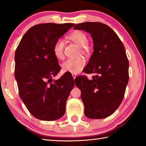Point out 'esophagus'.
<instances>
[{
    "mask_svg": "<svg viewBox=\"0 0 146 146\" xmlns=\"http://www.w3.org/2000/svg\"><path fill=\"white\" fill-rule=\"evenodd\" d=\"M72 76H73V79H75V78L76 77V75L75 73H72Z\"/></svg>",
    "mask_w": 146,
    "mask_h": 146,
    "instance_id": "obj_1",
    "label": "esophagus"
}]
</instances>
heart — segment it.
Instances as JSON below:
<instances>
[{"instance_id":"b5f03b06","label":"heart","mask_w":146,"mask_h":146,"mask_svg":"<svg viewBox=\"0 0 146 146\" xmlns=\"http://www.w3.org/2000/svg\"><path fill=\"white\" fill-rule=\"evenodd\" d=\"M68 38L77 44L81 48V52L84 54L89 53L90 46L88 44V37L84 32L76 30L71 33L68 36ZM53 52L55 57L59 59H62L64 57V42L61 39H58L55 41L53 46ZM86 61L84 58L78 59H69L62 64V69L64 72L71 73H78L82 70Z\"/></svg>"}]
</instances>
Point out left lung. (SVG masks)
Segmentation results:
<instances>
[{
	"label": "left lung",
	"mask_w": 146,
	"mask_h": 146,
	"mask_svg": "<svg viewBox=\"0 0 146 146\" xmlns=\"http://www.w3.org/2000/svg\"><path fill=\"white\" fill-rule=\"evenodd\" d=\"M73 28L91 34L94 43V52L84 72L95 75L92 80L86 76L75 79L81 91L84 113L90 119L107 117L121 105L128 83L125 48L117 34L104 23L84 22Z\"/></svg>",
	"instance_id": "left-lung-1"
}]
</instances>
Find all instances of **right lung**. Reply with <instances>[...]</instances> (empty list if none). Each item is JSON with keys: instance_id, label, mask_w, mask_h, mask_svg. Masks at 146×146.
Instances as JSON below:
<instances>
[{"instance_id": "obj_1", "label": "right lung", "mask_w": 146, "mask_h": 146, "mask_svg": "<svg viewBox=\"0 0 146 146\" xmlns=\"http://www.w3.org/2000/svg\"><path fill=\"white\" fill-rule=\"evenodd\" d=\"M75 23H41L23 35L15 52V75L21 100L32 115L43 121L62 117L74 87L70 73L52 80L60 71L53 52L55 41Z\"/></svg>"}]
</instances>
